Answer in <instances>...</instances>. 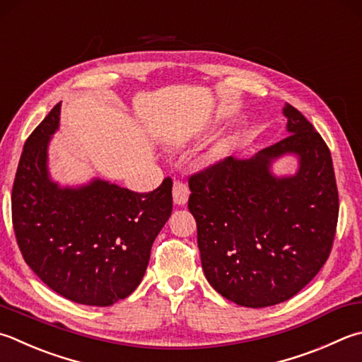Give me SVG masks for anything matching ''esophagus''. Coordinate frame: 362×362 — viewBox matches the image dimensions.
<instances>
[{
    "instance_id": "1",
    "label": "esophagus",
    "mask_w": 362,
    "mask_h": 362,
    "mask_svg": "<svg viewBox=\"0 0 362 362\" xmlns=\"http://www.w3.org/2000/svg\"><path fill=\"white\" fill-rule=\"evenodd\" d=\"M189 187L182 181H175L173 184V202L178 206H184L189 200Z\"/></svg>"
}]
</instances>
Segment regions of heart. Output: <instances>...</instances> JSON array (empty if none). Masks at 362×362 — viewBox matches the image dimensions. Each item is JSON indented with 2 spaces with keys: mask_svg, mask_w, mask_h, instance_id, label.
<instances>
[{
  "mask_svg": "<svg viewBox=\"0 0 362 362\" xmlns=\"http://www.w3.org/2000/svg\"><path fill=\"white\" fill-rule=\"evenodd\" d=\"M181 140H178L176 141V145H181ZM227 149H228V141L227 140H222V141H219L217 143V145L213 148V151H211V159H221L222 156L227 153Z\"/></svg>",
  "mask_w": 362,
  "mask_h": 362,
  "instance_id": "1",
  "label": "heart"
}]
</instances>
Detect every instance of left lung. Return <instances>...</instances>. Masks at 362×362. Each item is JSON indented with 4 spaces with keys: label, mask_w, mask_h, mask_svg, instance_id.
Instances as JSON below:
<instances>
[{
    "label": "left lung",
    "mask_w": 362,
    "mask_h": 362,
    "mask_svg": "<svg viewBox=\"0 0 362 362\" xmlns=\"http://www.w3.org/2000/svg\"><path fill=\"white\" fill-rule=\"evenodd\" d=\"M282 112L284 140L189 180L204 276L228 301L252 309L287 301L317 276L339 217L329 148L295 107ZM284 155H296L298 168L277 177L272 163Z\"/></svg>",
    "instance_id": "left-lung-1"
}]
</instances>
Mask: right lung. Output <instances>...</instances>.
Listing matches in <instances>:
<instances>
[{
	"label": "right lung",
	"mask_w": 362,
	"mask_h": 362,
	"mask_svg": "<svg viewBox=\"0 0 362 362\" xmlns=\"http://www.w3.org/2000/svg\"><path fill=\"white\" fill-rule=\"evenodd\" d=\"M61 104L23 146L12 187V223L26 264L47 287L107 308L139 287L151 245L172 214L170 178L149 194L94 178L61 186L50 178L49 145Z\"/></svg>",
	"instance_id": "1"
}]
</instances>
